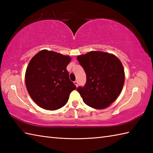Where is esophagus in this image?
Segmentation results:
<instances>
[{"instance_id": "1", "label": "esophagus", "mask_w": 153, "mask_h": 153, "mask_svg": "<svg viewBox=\"0 0 153 153\" xmlns=\"http://www.w3.org/2000/svg\"><path fill=\"white\" fill-rule=\"evenodd\" d=\"M74 83L75 85H76V86L77 87V85H78V82H77V81H75Z\"/></svg>"}]
</instances>
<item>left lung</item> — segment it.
Listing matches in <instances>:
<instances>
[{
	"instance_id": "obj_1",
	"label": "left lung",
	"mask_w": 153,
	"mask_h": 153,
	"mask_svg": "<svg viewBox=\"0 0 153 153\" xmlns=\"http://www.w3.org/2000/svg\"><path fill=\"white\" fill-rule=\"evenodd\" d=\"M86 74L87 81L77 91L87 105L103 109L114 102L124 84V70L115 55L91 51L77 57Z\"/></svg>"
}]
</instances>
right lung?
<instances>
[{"instance_id": "obj_1", "label": "right lung", "mask_w": 153, "mask_h": 153, "mask_svg": "<svg viewBox=\"0 0 153 153\" xmlns=\"http://www.w3.org/2000/svg\"><path fill=\"white\" fill-rule=\"evenodd\" d=\"M69 56L42 50L31 58L25 71V85L33 101L45 110H54L67 103L76 86L66 70Z\"/></svg>"}]
</instances>
